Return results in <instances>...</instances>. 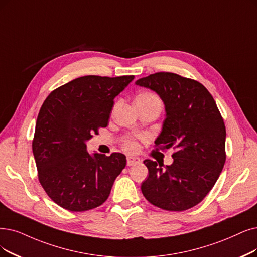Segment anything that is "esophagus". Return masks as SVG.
Instances as JSON below:
<instances>
[{"label":"esophagus","instance_id":"34e87169","mask_svg":"<svg viewBox=\"0 0 257 257\" xmlns=\"http://www.w3.org/2000/svg\"><path fill=\"white\" fill-rule=\"evenodd\" d=\"M140 162V159L137 157H127V166H134V164H137Z\"/></svg>","mask_w":257,"mask_h":257}]
</instances>
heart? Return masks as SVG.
Listing matches in <instances>:
<instances>
[{
    "mask_svg": "<svg viewBox=\"0 0 257 257\" xmlns=\"http://www.w3.org/2000/svg\"><path fill=\"white\" fill-rule=\"evenodd\" d=\"M155 97H156L155 95H153L151 93H143V94H140L137 96V98H155ZM123 148H124L128 152H135L138 150V145L134 139L126 138L124 140V142H123Z\"/></svg>",
    "mask_w": 257,
    "mask_h": 257,
    "instance_id": "b5f03b06",
    "label": "heart"
}]
</instances>
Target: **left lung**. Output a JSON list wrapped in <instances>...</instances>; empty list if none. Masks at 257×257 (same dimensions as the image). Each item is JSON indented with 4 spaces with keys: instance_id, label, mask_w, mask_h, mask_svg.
Wrapping results in <instances>:
<instances>
[{
    "instance_id": "obj_1",
    "label": "left lung",
    "mask_w": 257,
    "mask_h": 257,
    "mask_svg": "<svg viewBox=\"0 0 257 257\" xmlns=\"http://www.w3.org/2000/svg\"><path fill=\"white\" fill-rule=\"evenodd\" d=\"M163 101L166 119L156 150L175 149L171 166L150 159L143 196L154 206L181 212L198 204L216 183L225 162V126L216 102L199 82L173 73L137 80Z\"/></svg>"
}]
</instances>
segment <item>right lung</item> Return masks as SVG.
<instances>
[{
	"label": "right lung",
	"instance_id": "add662e5",
	"mask_svg": "<svg viewBox=\"0 0 257 257\" xmlns=\"http://www.w3.org/2000/svg\"><path fill=\"white\" fill-rule=\"evenodd\" d=\"M134 78L80 77L51 91L41 106L33 153L41 186L61 208L83 212L108 198L126 157L90 155L86 141L107 126L115 97Z\"/></svg>",
	"mask_w": 257,
	"mask_h": 257
}]
</instances>
